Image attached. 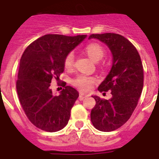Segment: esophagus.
<instances>
[{
	"label": "esophagus",
	"instance_id": "obj_1",
	"mask_svg": "<svg viewBox=\"0 0 159 159\" xmlns=\"http://www.w3.org/2000/svg\"><path fill=\"white\" fill-rule=\"evenodd\" d=\"M89 97V94H87V93H84V92H80L79 94V100L80 101H82V100L86 98V97Z\"/></svg>",
	"mask_w": 159,
	"mask_h": 159
}]
</instances>
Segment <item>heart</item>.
I'll return each mask as SVG.
<instances>
[{"instance_id": "obj_1", "label": "heart", "mask_w": 159, "mask_h": 159, "mask_svg": "<svg viewBox=\"0 0 159 159\" xmlns=\"http://www.w3.org/2000/svg\"><path fill=\"white\" fill-rule=\"evenodd\" d=\"M85 53L88 55V57L92 59L94 62H98L104 57L105 51L102 46L96 43H92L87 44L84 48ZM64 67L67 70L72 69L74 65V55L72 53H69L65 57ZM95 78L92 77H88L86 75H79L74 79L72 80V84L74 87H77L81 91H88L91 89L92 85L94 84Z\"/></svg>"}]
</instances>
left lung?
I'll list each match as a JSON object with an SVG mask.
<instances>
[{
  "label": "left lung",
  "mask_w": 159,
  "mask_h": 159,
  "mask_svg": "<svg viewBox=\"0 0 159 159\" xmlns=\"http://www.w3.org/2000/svg\"><path fill=\"white\" fill-rule=\"evenodd\" d=\"M107 45L112 54V67L98 87L101 92L111 91V99L92 96L96 105L91 111V120L97 129L116 130L123 125L134 111L143 91V69L135 47L120 34H96L89 36Z\"/></svg>",
  "instance_id": "8db88e82"
}]
</instances>
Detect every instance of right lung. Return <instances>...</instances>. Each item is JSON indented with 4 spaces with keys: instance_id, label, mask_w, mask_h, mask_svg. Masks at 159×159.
Segmentation results:
<instances>
[{
    "instance_id": "1",
    "label": "right lung",
    "mask_w": 159,
    "mask_h": 159,
    "mask_svg": "<svg viewBox=\"0 0 159 159\" xmlns=\"http://www.w3.org/2000/svg\"><path fill=\"white\" fill-rule=\"evenodd\" d=\"M85 38L46 34L30 43L21 57L16 82L19 100L31 123L42 130L56 132L68 123L79 93L63 82L64 89L55 96L50 83L54 77L59 80L65 57Z\"/></svg>"
}]
</instances>
